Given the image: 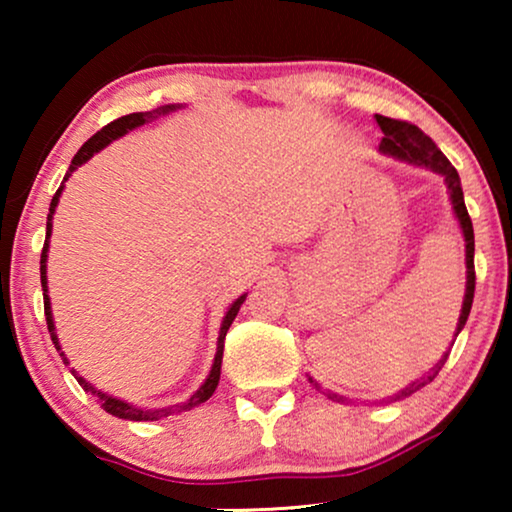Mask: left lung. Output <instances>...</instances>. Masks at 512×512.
Instances as JSON below:
<instances>
[{
  "label": "left lung",
  "instance_id": "1",
  "mask_svg": "<svg viewBox=\"0 0 512 512\" xmlns=\"http://www.w3.org/2000/svg\"><path fill=\"white\" fill-rule=\"evenodd\" d=\"M375 121L380 125V130L384 132L382 142H380V151L387 153L391 158L398 160H408V163L415 165H424L429 170L438 172L440 177L445 179L447 193H450L452 200V209L457 214L461 233H464V242H466V296H464V305H461V314H459V324H457V335L461 328L466 326L468 314H471V305H473V293H475V265H473V254H475V237H473V223L471 216H468L466 202H464V191H461V179L459 172L454 170L450 160L443 156V151L438 149L436 142L429 135H424L417 125H412L408 121H398V118H387L375 114ZM447 354L440 359L436 366L431 368V373L426 377H419V380L410 382L408 387L398 391V394L389 396V401H401V398L415 394L417 389H422L424 384H429L433 377L438 375V370L445 366ZM328 398L333 401H345V398L338 394H328Z\"/></svg>",
  "mask_w": 512,
  "mask_h": 512
}]
</instances>
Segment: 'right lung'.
<instances>
[{
  "mask_svg": "<svg viewBox=\"0 0 512 512\" xmlns=\"http://www.w3.org/2000/svg\"><path fill=\"white\" fill-rule=\"evenodd\" d=\"M177 109H181V104H165V107H158V109H151V111H137V114L121 116V118H116V121H111L109 125H104V128H102L100 132H95V135L90 137L88 142L81 146L79 153H76V156L72 158V165H69V170H67V174H65V181H67L69 177H72V172H74V170H79V167H81L83 163H86V160L93 158L97 151H102L104 146L114 142V139L123 137L125 132L135 130V128H139V125L151 123V121H156V118H160V116L172 114V111H177ZM65 181H62V184H65ZM62 188H65V186H60L58 191H55L53 200H51V207H48L46 240H44V251H41V291H44V312H46V324H48V333H51V340H53V345H55V349H58V352H60V342H58V335H55L53 312H51V298H48V286H46V258H48V240H51V230H53V214H55V207H58V200H60ZM244 298H247V293H244V296L237 298L235 303L228 307L226 317H223V321H221L219 340H216L214 366H212V370H209V375H207L205 384H202V387H200L198 391H195V394H193L191 398H188L186 403L172 405V408H160V410H142V408H135V405H130V403L121 401V398H114V396L102 394L100 389H95L93 384L86 382V380H83V377L76 375V370H74V368H72V375L76 377V382L81 384V387H83V391H86V394H90V396H97V401H100V405H102L104 410L109 412V415L121 417V419H130V422H156V419L170 417L172 412H184V410H191V408H195V405L205 403L207 398L214 394L216 384H219V377H221V361H223V340H226L228 328H230V324H233V319L237 317V312H240V307H242V303H244ZM60 356H62V361L69 363L65 354L60 352Z\"/></svg>",
  "mask_w": 512,
  "mask_h": 512,
  "instance_id": "1",
  "label": "right lung"
}]
</instances>
